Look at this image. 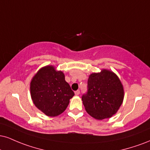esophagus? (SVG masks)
Masks as SVG:
<instances>
[{"label":"esophagus","instance_id":"esophagus-1","mask_svg":"<svg viewBox=\"0 0 150 150\" xmlns=\"http://www.w3.org/2000/svg\"><path fill=\"white\" fill-rule=\"evenodd\" d=\"M80 90H77V91H75V94L76 95V96H77V95L80 94Z\"/></svg>","mask_w":150,"mask_h":150}]
</instances>
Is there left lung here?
Here are the masks:
<instances>
[{
    "instance_id": "8db88e82",
    "label": "left lung",
    "mask_w": 150,
    "mask_h": 150,
    "mask_svg": "<svg viewBox=\"0 0 150 150\" xmlns=\"http://www.w3.org/2000/svg\"><path fill=\"white\" fill-rule=\"evenodd\" d=\"M124 96V87L116 74L103 69L89 75L87 92L82 96L86 111L96 120L110 118L116 114Z\"/></svg>"
}]
</instances>
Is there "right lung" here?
<instances>
[{"label":"right lung","instance_id":"right-lung-1","mask_svg":"<svg viewBox=\"0 0 150 150\" xmlns=\"http://www.w3.org/2000/svg\"><path fill=\"white\" fill-rule=\"evenodd\" d=\"M30 91L34 105L49 117L64 112L75 95L65 80L64 73L52 66H45L37 72L30 82Z\"/></svg>","mask_w":150,"mask_h":150}]
</instances>
